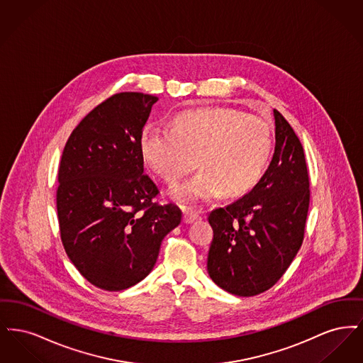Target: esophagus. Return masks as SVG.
I'll use <instances>...</instances> for the list:
<instances>
[{"mask_svg":"<svg viewBox=\"0 0 363 363\" xmlns=\"http://www.w3.org/2000/svg\"><path fill=\"white\" fill-rule=\"evenodd\" d=\"M200 219V215L196 211H184V223H193Z\"/></svg>","mask_w":363,"mask_h":363,"instance_id":"obj_1","label":"esophagus"}]
</instances>
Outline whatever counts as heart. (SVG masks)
<instances>
[{"instance_id": "obj_1", "label": "heart", "mask_w": 363, "mask_h": 363, "mask_svg": "<svg viewBox=\"0 0 363 363\" xmlns=\"http://www.w3.org/2000/svg\"><path fill=\"white\" fill-rule=\"evenodd\" d=\"M272 128L255 114L231 108L182 113L173 129L147 125L140 136L145 164L167 184L191 172L201 173L172 189L184 206H200L220 196L240 197L253 189L272 152Z\"/></svg>"}]
</instances>
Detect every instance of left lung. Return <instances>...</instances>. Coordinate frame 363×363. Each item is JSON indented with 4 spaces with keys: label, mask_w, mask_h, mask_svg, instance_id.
Wrapping results in <instances>:
<instances>
[{
    "label": "left lung",
    "mask_w": 363,
    "mask_h": 363,
    "mask_svg": "<svg viewBox=\"0 0 363 363\" xmlns=\"http://www.w3.org/2000/svg\"><path fill=\"white\" fill-rule=\"evenodd\" d=\"M274 117L277 143L267 172L247 194L208 216L213 230L208 274L238 296L269 290L293 262L305 235L311 182L303 147L277 110Z\"/></svg>",
    "instance_id": "obj_1"
}]
</instances>
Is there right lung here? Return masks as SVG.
Returning a JSON list of instances; mask_svg holds the SVG:
<instances>
[{"instance_id": "1", "label": "right lung", "mask_w": 363, "mask_h": 363, "mask_svg": "<svg viewBox=\"0 0 363 363\" xmlns=\"http://www.w3.org/2000/svg\"><path fill=\"white\" fill-rule=\"evenodd\" d=\"M157 98L120 92L73 129L61 156L57 212L73 265L106 291L126 290L155 265L163 238L181 223L174 204L144 174L140 136Z\"/></svg>"}]
</instances>
